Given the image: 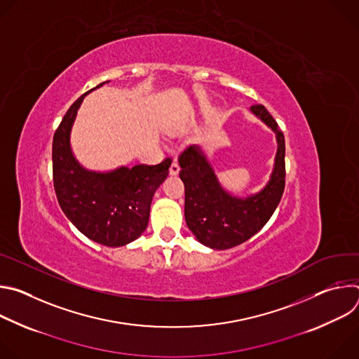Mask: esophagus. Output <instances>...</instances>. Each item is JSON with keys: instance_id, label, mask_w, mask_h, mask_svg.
Returning <instances> with one entry per match:
<instances>
[{"instance_id": "obj_1", "label": "esophagus", "mask_w": 359, "mask_h": 359, "mask_svg": "<svg viewBox=\"0 0 359 359\" xmlns=\"http://www.w3.org/2000/svg\"><path fill=\"white\" fill-rule=\"evenodd\" d=\"M179 170H180L179 163H177L176 161H173V162H172V165H170V168H169V173H170L172 176H176V175L179 173Z\"/></svg>"}]
</instances>
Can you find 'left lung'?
<instances>
[{
  "mask_svg": "<svg viewBox=\"0 0 359 359\" xmlns=\"http://www.w3.org/2000/svg\"><path fill=\"white\" fill-rule=\"evenodd\" d=\"M250 112L274 132L277 140L273 170L257 193L236 196L226 190L200 144L189 146L179 158V176L186 191V224L198 243L213 250L236 247L259 233L276 212L284 191V135L263 105L251 107Z\"/></svg>",
  "mask_w": 359,
  "mask_h": 359,
  "instance_id": "1",
  "label": "left lung"
}]
</instances>
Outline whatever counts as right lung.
Wrapping results in <instances>:
<instances>
[{
	"mask_svg": "<svg viewBox=\"0 0 359 359\" xmlns=\"http://www.w3.org/2000/svg\"><path fill=\"white\" fill-rule=\"evenodd\" d=\"M108 82L83 93L65 114L53 140V173L57 198L68 220L95 243L122 247L146 230L153 194L166 180L172 162L100 172L76 159L71 133L78 111L88 93Z\"/></svg>",
	"mask_w": 359,
	"mask_h": 359,
	"instance_id": "obj_1",
	"label": "right lung"
}]
</instances>
